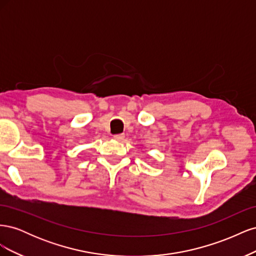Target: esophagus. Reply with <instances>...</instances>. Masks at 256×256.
<instances>
[{"label":"esophagus","instance_id":"esophagus-1","mask_svg":"<svg viewBox=\"0 0 256 256\" xmlns=\"http://www.w3.org/2000/svg\"><path fill=\"white\" fill-rule=\"evenodd\" d=\"M124 138H125V134H115L114 136V138H115V140H118V141L124 140Z\"/></svg>","mask_w":256,"mask_h":256}]
</instances>
